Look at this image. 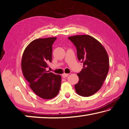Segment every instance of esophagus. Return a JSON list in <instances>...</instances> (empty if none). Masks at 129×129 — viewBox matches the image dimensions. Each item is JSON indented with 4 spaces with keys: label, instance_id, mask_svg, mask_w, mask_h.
<instances>
[{
    "label": "esophagus",
    "instance_id": "34e87169",
    "mask_svg": "<svg viewBox=\"0 0 129 129\" xmlns=\"http://www.w3.org/2000/svg\"><path fill=\"white\" fill-rule=\"evenodd\" d=\"M68 75H69L68 74H65L64 73V74H63L62 75V77L64 78H66L67 77H68Z\"/></svg>",
    "mask_w": 129,
    "mask_h": 129
}]
</instances>
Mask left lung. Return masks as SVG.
I'll return each mask as SVG.
<instances>
[{
	"instance_id": "1",
	"label": "left lung",
	"mask_w": 129,
	"mask_h": 129,
	"mask_svg": "<svg viewBox=\"0 0 129 129\" xmlns=\"http://www.w3.org/2000/svg\"><path fill=\"white\" fill-rule=\"evenodd\" d=\"M68 39L75 46L78 59L83 65L77 74L79 81L75 85L76 92L82 96H90L100 89L108 75V53L97 40L89 35L74 36Z\"/></svg>"
}]
</instances>
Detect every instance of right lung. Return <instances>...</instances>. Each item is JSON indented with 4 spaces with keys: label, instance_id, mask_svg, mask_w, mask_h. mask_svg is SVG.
<instances>
[{
    "label": "right lung",
    "instance_id": "obj_1",
    "mask_svg": "<svg viewBox=\"0 0 129 129\" xmlns=\"http://www.w3.org/2000/svg\"><path fill=\"white\" fill-rule=\"evenodd\" d=\"M56 37L34 40L23 52L21 69L23 75L33 91L45 99H50L58 93L61 77L47 71L48 63L52 61V46Z\"/></svg>",
    "mask_w": 129,
    "mask_h": 129
}]
</instances>
